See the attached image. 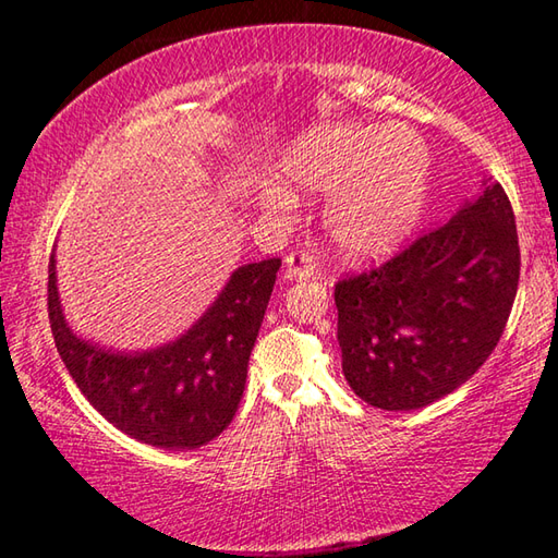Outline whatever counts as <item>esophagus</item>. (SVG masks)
Wrapping results in <instances>:
<instances>
[{
	"label": "esophagus",
	"mask_w": 558,
	"mask_h": 558,
	"mask_svg": "<svg viewBox=\"0 0 558 558\" xmlns=\"http://www.w3.org/2000/svg\"><path fill=\"white\" fill-rule=\"evenodd\" d=\"M315 263H313V256L305 251H298V253H290V256L286 258V276L292 280H307L315 276Z\"/></svg>",
	"instance_id": "esophagus-1"
}]
</instances>
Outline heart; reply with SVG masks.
<instances>
[{
    "mask_svg": "<svg viewBox=\"0 0 558 558\" xmlns=\"http://www.w3.org/2000/svg\"><path fill=\"white\" fill-rule=\"evenodd\" d=\"M428 149L409 128H329L282 157L280 179L295 192L329 194L325 231L339 256L384 258L421 219L428 189ZM260 199L286 211L295 199L266 182Z\"/></svg>",
    "mask_w": 558,
    "mask_h": 558,
    "instance_id": "heart-1",
    "label": "heart"
}]
</instances>
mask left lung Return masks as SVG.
I'll use <instances>...</instances> for the list:
<instances>
[{"mask_svg": "<svg viewBox=\"0 0 558 558\" xmlns=\"http://www.w3.org/2000/svg\"><path fill=\"white\" fill-rule=\"evenodd\" d=\"M519 282L514 211L487 184L399 256L335 288L342 372L359 399L413 411L465 384L493 354Z\"/></svg>", "mask_w": 558, "mask_h": 558, "instance_id": "8db88e82", "label": "left lung"}]
</instances>
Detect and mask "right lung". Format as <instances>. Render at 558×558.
I'll return each mask as SVG.
<instances>
[{
    "mask_svg": "<svg viewBox=\"0 0 558 558\" xmlns=\"http://www.w3.org/2000/svg\"><path fill=\"white\" fill-rule=\"evenodd\" d=\"M278 268L280 258L235 268L209 310L174 342L118 352L78 337L65 323L53 251L49 319L56 349L81 393L118 430L155 448H202L221 436L239 409Z\"/></svg>",
    "mask_w": 558,
    "mask_h": 558,
    "instance_id": "add662e5",
    "label": "right lung"
}]
</instances>
